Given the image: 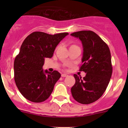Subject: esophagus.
<instances>
[{
	"label": "esophagus",
	"instance_id": "1",
	"mask_svg": "<svg viewBox=\"0 0 128 128\" xmlns=\"http://www.w3.org/2000/svg\"><path fill=\"white\" fill-rule=\"evenodd\" d=\"M68 76V75L66 74H62V77H66Z\"/></svg>",
	"mask_w": 128,
	"mask_h": 128
}]
</instances>
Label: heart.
I'll list each match as a JSON object with an SVG mask.
<instances>
[{
	"label": "heart",
	"instance_id": "b5f03b06",
	"mask_svg": "<svg viewBox=\"0 0 128 128\" xmlns=\"http://www.w3.org/2000/svg\"><path fill=\"white\" fill-rule=\"evenodd\" d=\"M73 46H74V45H73Z\"/></svg>",
	"mask_w": 128,
	"mask_h": 128
}]
</instances>
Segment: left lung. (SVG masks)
Instances as JSON below:
<instances>
[{
  "mask_svg": "<svg viewBox=\"0 0 128 128\" xmlns=\"http://www.w3.org/2000/svg\"><path fill=\"white\" fill-rule=\"evenodd\" d=\"M70 35L82 42L83 54L80 70L86 74L82 79L74 74L76 82L71 93L78 102L88 104L98 100L109 84L113 70L110 50L108 45L92 30H81Z\"/></svg>",
  "mask_w": 128,
  "mask_h": 128,
  "instance_id": "left-lung-1",
  "label": "left lung"
}]
</instances>
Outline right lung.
<instances>
[{"instance_id":"right-lung-1","label":"right lung","mask_w":128,"mask_h":128,"mask_svg":"<svg viewBox=\"0 0 128 128\" xmlns=\"http://www.w3.org/2000/svg\"><path fill=\"white\" fill-rule=\"evenodd\" d=\"M68 32L52 35L33 32L27 36L20 47L14 62V78L16 85L26 99L34 102L47 100L60 78L58 71H44L46 58L52 57L56 46Z\"/></svg>"}]
</instances>
